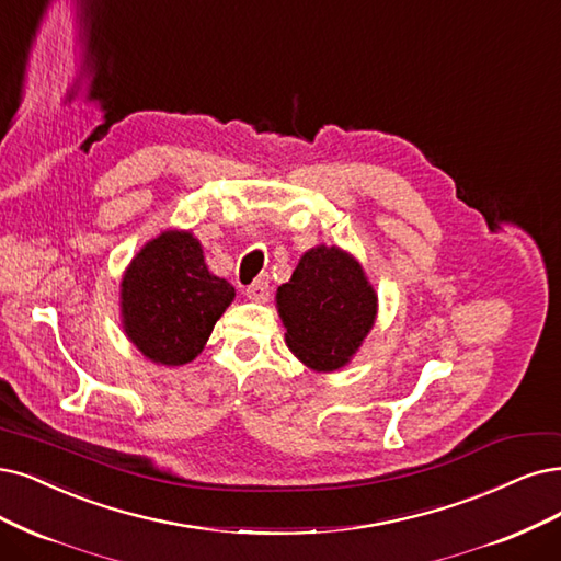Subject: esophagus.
<instances>
[{"label":"esophagus","instance_id":"esophagus-1","mask_svg":"<svg viewBox=\"0 0 561 561\" xmlns=\"http://www.w3.org/2000/svg\"><path fill=\"white\" fill-rule=\"evenodd\" d=\"M267 296H270V284H267V277H265V275L259 277V279H254V284L247 286V298H249V300L263 302V300H267Z\"/></svg>","mask_w":561,"mask_h":561}]
</instances>
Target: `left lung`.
Returning <instances> with one entry per match:
<instances>
[{"instance_id": "obj_1", "label": "left lung", "mask_w": 561, "mask_h": 561, "mask_svg": "<svg viewBox=\"0 0 561 561\" xmlns=\"http://www.w3.org/2000/svg\"><path fill=\"white\" fill-rule=\"evenodd\" d=\"M286 344L312 369L348 363L377 317V294L363 267L340 247H317L277 288Z\"/></svg>"}]
</instances>
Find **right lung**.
<instances>
[{"label":"right lung","mask_w":561,"mask_h":561,"mask_svg":"<svg viewBox=\"0 0 561 561\" xmlns=\"http://www.w3.org/2000/svg\"><path fill=\"white\" fill-rule=\"evenodd\" d=\"M236 288L213 275L201 242L184 231H165L145 244L122 279L124 333L161 365L194 360Z\"/></svg>","instance_id":"add662e5"}]
</instances>
